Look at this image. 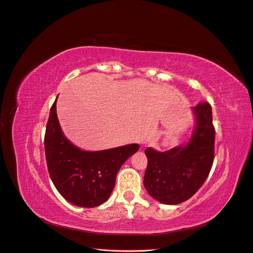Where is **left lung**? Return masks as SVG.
Instances as JSON below:
<instances>
[{
  "label": "left lung",
  "mask_w": 253,
  "mask_h": 253,
  "mask_svg": "<svg viewBox=\"0 0 253 253\" xmlns=\"http://www.w3.org/2000/svg\"><path fill=\"white\" fill-rule=\"evenodd\" d=\"M197 126L186 146L160 152L148 147L146 190L157 201L176 205L190 199L206 181L214 160L215 129L208 102L192 108Z\"/></svg>",
  "instance_id": "1"
}]
</instances>
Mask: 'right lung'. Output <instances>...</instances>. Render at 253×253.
<instances>
[{
  "mask_svg": "<svg viewBox=\"0 0 253 253\" xmlns=\"http://www.w3.org/2000/svg\"><path fill=\"white\" fill-rule=\"evenodd\" d=\"M44 146L48 172L55 188L73 205L85 208L99 206L108 200L120 168L140 148L137 144L102 151L76 147L62 132L56 101L50 108Z\"/></svg>",
  "mask_w": 253,
  "mask_h": 253,
  "instance_id": "right-lung-1",
  "label": "right lung"
}]
</instances>
